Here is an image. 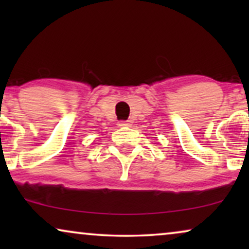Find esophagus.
Here are the masks:
<instances>
[{
    "instance_id": "obj_1",
    "label": "esophagus",
    "mask_w": 249,
    "mask_h": 249,
    "mask_svg": "<svg viewBox=\"0 0 249 249\" xmlns=\"http://www.w3.org/2000/svg\"><path fill=\"white\" fill-rule=\"evenodd\" d=\"M118 125H119V127H130L131 121H129V120H127V121H119L118 122Z\"/></svg>"
}]
</instances>
